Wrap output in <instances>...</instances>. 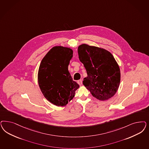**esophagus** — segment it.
<instances>
[{
    "instance_id": "1",
    "label": "esophagus",
    "mask_w": 149,
    "mask_h": 149,
    "mask_svg": "<svg viewBox=\"0 0 149 149\" xmlns=\"http://www.w3.org/2000/svg\"><path fill=\"white\" fill-rule=\"evenodd\" d=\"M77 83H78V84H79V85H82V79H79V80H78V81H77Z\"/></svg>"
}]
</instances>
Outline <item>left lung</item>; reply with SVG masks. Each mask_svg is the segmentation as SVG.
I'll use <instances>...</instances> for the list:
<instances>
[{
    "label": "left lung",
    "mask_w": 149,
    "mask_h": 149,
    "mask_svg": "<svg viewBox=\"0 0 149 149\" xmlns=\"http://www.w3.org/2000/svg\"><path fill=\"white\" fill-rule=\"evenodd\" d=\"M78 53L88 75L83 79V85L97 99H110L117 91L120 81V68L113 56L105 49L86 44L78 47Z\"/></svg>",
    "instance_id": "8db88e82"
}]
</instances>
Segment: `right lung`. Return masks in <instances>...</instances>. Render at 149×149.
<instances>
[{
	"label": "right lung",
	"mask_w": 149,
	"mask_h": 149,
	"mask_svg": "<svg viewBox=\"0 0 149 149\" xmlns=\"http://www.w3.org/2000/svg\"><path fill=\"white\" fill-rule=\"evenodd\" d=\"M72 57L71 48L55 46L45 55L39 67L40 89L44 97L55 105H66L79 87L73 81L68 70Z\"/></svg>",
	"instance_id": "1"
}]
</instances>
